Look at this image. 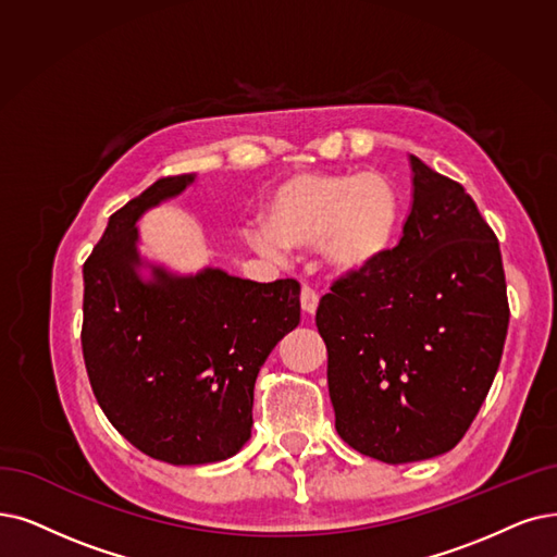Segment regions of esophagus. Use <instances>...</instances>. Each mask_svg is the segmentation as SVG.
Here are the masks:
<instances>
[{
    "label": "esophagus",
    "instance_id": "1",
    "mask_svg": "<svg viewBox=\"0 0 557 557\" xmlns=\"http://www.w3.org/2000/svg\"><path fill=\"white\" fill-rule=\"evenodd\" d=\"M318 304H320L318 293H315L313 287H310V285H304V287H301V308H304V313H308V315H315Z\"/></svg>",
    "mask_w": 557,
    "mask_h": 557
}]
</instances>
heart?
Returning a JSON list of instances; mask_svg holds the SVG:
<instances>
[{"label": "heart", "instance_id": "heart-1", "mask_svg": "<svg viewBox=\"0 0 557 557\" xmlns=\"http://www.w3.org/2000/svg\"><path fill=\"white\" fill-rule=\"evenodd\" d=\"M399 221L403 198L384 173H301L274 189L249 242L272 260L287 249H320L333 274L361 276L393 251Z\"/></svg>", "mask_w": 557, "mask_h": 557}]
</instances>
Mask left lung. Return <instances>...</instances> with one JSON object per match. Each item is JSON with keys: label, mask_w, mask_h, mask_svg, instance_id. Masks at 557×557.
Instances as JSON below:
<instances>
[{"label": "left lung", "mask_w": 557, "mask_h": 557, "mask_svg": "<svg viewBox=\"0 0 557 557\" xmlns=\"http://www.w3.org/2000/svg\"><path fill=\"white\" fill-rule=\"evenodd\" d=\"M397 247L320 299L336 430L354 450L409 463L453 450L496 376L509 324L500 247L473 198L413 154Z\"/></svg>", "instance_id": "8db88e82"}]
</instances>
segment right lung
<instances>
[{
    "instance_id": "add662e5",
    "label": "right lung",
    "mask_w": 557,
    "mask_h": 557,
    "mask_svg": "<svg viewBox=\"0 0 557 557\" xmlns=\"http://www.w3.org/2000/svg\"><path fill=\"white\" fill-rule=\"evenodd\" d=\"M194 181L162 177L132 198L84 262L82 351L98 405L132 446L173 466L242 450L256 376L301 315L295 278L175 274L141 256L137 221Z\"/></svg>"
}]
</instances>
